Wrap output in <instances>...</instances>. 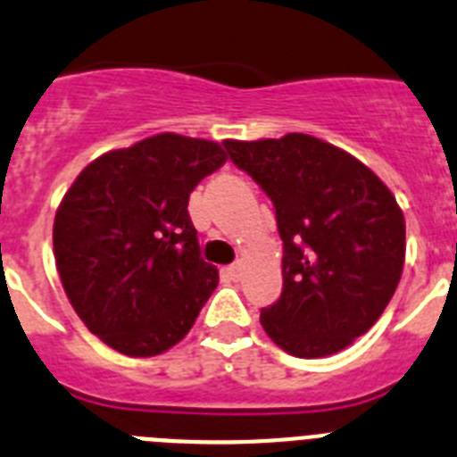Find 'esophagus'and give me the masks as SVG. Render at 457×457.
Returning a JSON list of instances; mask_svg holds the SVG:
<instances>
[{"instance_id":"1","label":"esophagus","mask_w":457,"mask_h":457,"mask_svg":"<svg viewBox=\"0 0 457 457\" xmlns=\"http://www.w3.org/2000/svg\"><path fill=\"white\" fill-rule=\"evenodd\" d=\"M221 274H224V278H228V281H237V278H240V265H228V268L221 270Z\"/></svg>"}]
</instances>
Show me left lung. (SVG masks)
<instances>
[{
  "mask_svg": "<svg viewBox=\"0 0 457 457\" xmlns=\"http://www.w3.org/2000/svg\"><path fill=\"white\" fill-rule=\"evenodd\" d=\"M231 162L270 196L284 242V290L261 311L278 348L316 359L378 322L405 263V217L357 157L302 132L226 139Z\"/></svg>",
  "mask_w": 457,
  "mask_h": 457,
  "instance_id": "obj_1",
  "label": "left lung"
}]
</instances>
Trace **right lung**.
Masks as SVG:
<instances>
[{
	"label": "right lung",
	"mask_w": 457,
	"mask_h": 457,
	"mask_svg": "<svg viewBox=\"0 0 457 457\" xmlns=\"http://www.w3.org/2000/svg\"><path fill=\"white\" fill-rule=\"evenodd\" d=\"M226 162L220 144L162 135L93 160L54 217L63 290L88 332L128 357H153L192 329L220 284L201 258L187 204Z\"/></svg>",
	"instance_id": "obj_1"
}]
</instances>
